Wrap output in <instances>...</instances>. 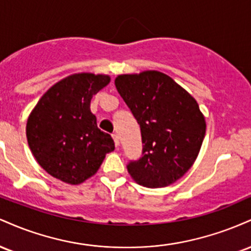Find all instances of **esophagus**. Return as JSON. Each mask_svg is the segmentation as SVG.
Segmentation results:
<instances>
[{
  "instance_id": "esophagus-1",
  "label": "esophagus",
  "mask_w": 251,
  "mask_h": 251,
  "mask_svg": "<svg viewBox=\"0 0 251 251\" xmlns=\"http://www.w3.org/2000/svg\"><path fill=\"white\" fill-rule=\"evenodd\" d=\"M112 137H113V139H114V144H116V146H117V148H118V146L120 145L119 135H118L117 133H113V134H112Z\"/></svg>"
}]
</instances>
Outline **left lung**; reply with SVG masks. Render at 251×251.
<instances>
[{
	"label": "left lung",
	"instance_id": "8db88e82",
	"mask_svg": "<svg viewBox=\"0 0 251 251\" xmlns=\"http://www.w3.org/2000/svg\"><path fill=\"white\" fill-rule=\"evenodd\" d=\"M118 93L140 126L143 152L127 171L138 184L164 188L191 168L205 137L200 106L166 74L146 71L116 79Z\"/></svg>",
	"mask_w": 251,
	"mask_h": 251
}]
</instances>
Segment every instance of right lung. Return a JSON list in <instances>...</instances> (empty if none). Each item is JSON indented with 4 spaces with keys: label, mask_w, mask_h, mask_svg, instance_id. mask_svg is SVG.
<instances>
[{
    "label": "right lung",
    "mask_w": 251,
    "mask_h": 251,
    "mask_svg": "<svg viewBox=\"0 0 251 251\" xmlns=\"http://www.w3.org/2000/svg\"><path fill=\"white\" fill-rule=\"evenodd\" d=\"M108 82L107 75L73 74L48 89L30 113L28 145L36 162L54 178L82 183L114 150L112 137L98 128L89 109L92 97Z\"/></svg>",
    "instance_id": "right-lung-1"
}]
</instances>
